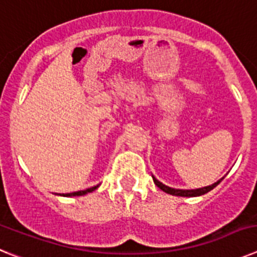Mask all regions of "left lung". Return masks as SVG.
Wrapping results in <instances>:
<instances>
[{
	"label": "left lung",
	"mask_w": 257,
	"mask_h": 257,
	"mask_svg": "<svg viewBox=\"0 0 257 257\" xmlns=\"http://www.w3.org/2000/svg\"><path fill=\"white\" fill-rule=\"evenodd\" d=\"M152 178H153V181L154 184H156L157 187L160 188L161 190H163V192H166L167 194H171V196H179V197H198V196H203V194H206V193H208L210 190H212L213 188L216 187V185H219L220 183H221V180L224 178H221L220 180H217L216 183H213L212 185H208V187H203V188H198V189H175V188H170L167 187V185H165V184H162L161 181L157 180L156 178H154L153 175H152Z\"/></svg>",
	"instance_id": "obj_1"
}]
</instances>
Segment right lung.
Segmentation results:
<instances>
[{
    "label": "right lung",
    "instance_id": "obj_1",
    "mask_svg": "<svg viewBox=\"0 0 257 257\" xmlns=\"http://www.w3.org/2000/svg\"><path fill=\"white\" fill-rule=\"evenodd\" d=\"M99 185H100V184H97V185H95V187L87 188V189H85V190H78V192H73V193H65V194H60V196H63V197L85 196V194H87V193H91V192H94L95 189H97V188H99Z\"/></svg>",
    "mask_w": 257,
    "mask_h": 257
}]
</instances>
